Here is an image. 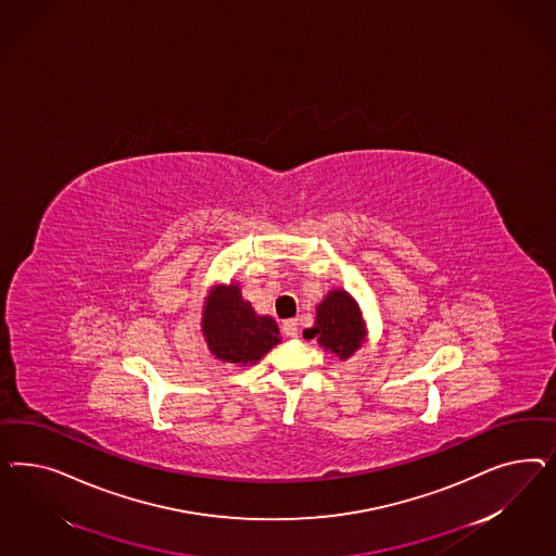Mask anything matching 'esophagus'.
<instances>
[{
  "label": "esophagus",
  "mask_w": 556,
  "mask_h": 556,
  "mask_svg": "<svg viewBox=\"0 0 556 556\" xmlns=\"http://www.w3.org/2000/svg\"><path fill=\"white\" fill-rule=\"evenodd\" d=\"M283 332H286V337L289 338L298 337V320L283 321Z\"/></svg>",
  "instance_id": "1"
}]
</instances>
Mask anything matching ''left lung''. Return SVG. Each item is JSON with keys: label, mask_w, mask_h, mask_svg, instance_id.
<instances>
[{"label": "left lung", "mask_w": 556, "mask_h": 556, "mask_svg": "<svg viewBox=\"0 0 556 556\" xmlns=\"http://www.w3.org/2000/svg\"><path fill=\"white\" fill-rule=\"evenodd\" d=\"M303 338L316 340L324 351L349 361L369 338L367 321L358 302L346 289H330L316 307V321L303 330Z\"/></svg>", "instance_id": "obj_1"}]
</instances>
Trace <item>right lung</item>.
<instances>
[{
	"instance_id": "obj_1",
	"label": "right lung",
	"mask_w": 556,
	"mask_h": 556,
	"mask_svg": "<svg viewBox=\"0 0 556 556\" xmlns=\"http://www.w3.org/2000/svg\"><path fill=\"white\" fill-rule=\"evenodd\" d=\"M202 334L214 358L238 367L256 365L281 342L277 321L256 314L235 281L210 289L203 300Z\"/></svg>"
}]
</instances>
